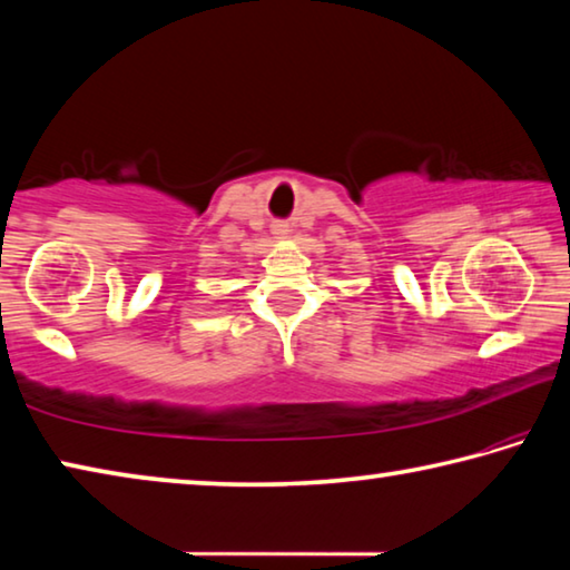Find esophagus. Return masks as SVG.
<instances>
[{"mask_svg": "<svg viewBox=\"0 0 570 570\" xmlns=\"http://www.w3.org/2000/svg\"><path fill=\"white\" fill-rule=\"evenodd\" d=\"M272 234H274L276 238L286 236V234H288V224H284V220H276V224L272 226Z\"/></svg>", "mask_w": 570, "mask_h": 570, "instance_id": "1", "label": "esophagus"}]
</instances>
